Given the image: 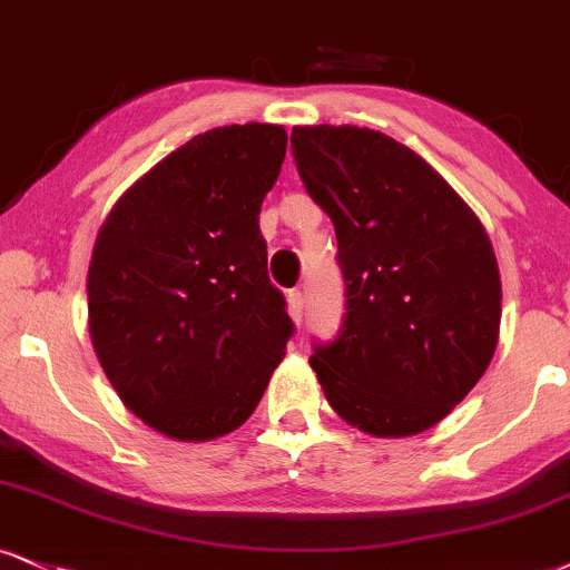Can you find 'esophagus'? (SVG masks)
Returning <instances> with one entry per match:
<instances>
[{
    "instance_id": "obj_1",
    "label": "esophagus",
    "mask_w": 570,
    "mask_h": 570,
    "mask_svg": "<svg viewBox=\"0 0 570 570\" xmlns=\"http://www.w3.org/2000/svg\"><path fill=\"white\" fill-rule=\"evenodd\" d=\"M287 314H291L293 322H301V317H304V293L287 291Z\"/></svg>"
}]
</instances>
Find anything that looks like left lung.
I'll use <instances>...</instances> for the list:
<instances>
[{
  "label": "left lung",
  "mask_w": 570,
  "mask_h": 570,
  "mask_svg": "<svg viewBox=\"0 0 570 570\" xmlns=\"http://www.w3.org/2000/svg\"><path fill=\"white\" fill-rule=\"evenodd\" d=\"M306 193L335 224L341 335L312 370L348 425L402 439L444 420L500 341L502 283L479 216L417 153L360 126H296Z\"/></svg>",
  "instance_id": "obj_1"
}]
</instances>
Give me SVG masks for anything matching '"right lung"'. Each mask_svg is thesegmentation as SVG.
Here are the masks:
<instances>
[{"instance_id":"1","label":"right lung","mask_w":570,"mask_h":570,"mask_svg":"<svg viewBox=\"0 0 570 570\" xmlns=\"http://www.w3.org/2000/svg\"><path fill=\"white\" fill-rule=\"evenodd\" d=\"M283 126H219L139 177L97 232L89 338L124 406L177 441L240 428L283 362L293 322L266 274L258 210Z\"/></svg>"}]
</instances>
